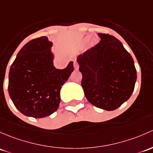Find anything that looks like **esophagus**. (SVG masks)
I'll list each match as a JSON object with an SVG mask.
<instances>
[{"instance_id": "esophagus-1", "label": "esophagus", "mask_w": 153, "mask_h": 153, "mask_svg": "<svg viewBox=\"0 0 153 153\" xmlns=\"http://www.w3.org/2000/svg\"><path fill=\"white\" fill-rule=\"evenodd\" d=\"M74 68L75 70H78V68H79V64L77 63L76 62H74Z\"/></svg>"}]
</instances>
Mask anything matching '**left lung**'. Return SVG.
<instances>
[{
    "instance_id": "1",
    "label": "left lung",
    "mask_w": 153,
    "mask_h": 153,
    "mask_svg": "<svg viewBox=\"0 0 153 153\" xmlns=\"http://www.w3.org/2000/svg\"><path fill=\"white\" fill-rule=\"evenodd\" d=\"M100 41L77 59L82 74L81 86L93 105L114 111L131 97L136 70L131 54L111 35L98 33Z\"/></svg>"
}]
</instances>
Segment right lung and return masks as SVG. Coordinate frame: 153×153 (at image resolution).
<instances>
[{
    "label": "right lung",
    "instance_id": "add662e5",
    "mask_svg": "<svg viewBox=\"0 0 153 153\" xmlns=\"http://www.w3.org/2000/svg\"><path fill=\"white\" fill-rule=\"evenodd\" d=\"M53 43L47 36L33 39L17 53L9 73V94L22 114L48 117L60 103V90L73 72V62L63 70L53 66Z\"/></svg>",
    "mask_w": 153,
    "mask_h": 153
}]
</instances>
